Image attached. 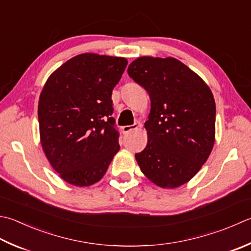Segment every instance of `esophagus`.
Instances as JSON below:
<instances>
[{
    "label": "esophagus",
    "mask_w": 251,
    "mask_h": 251,
    "mask_svg": "<svg viewBox=\"0 0 251 251\" xmlns=\"http://www.w3.org/2000/svg\"><path fill=\"white\" fill-rule=\"evenodd\" d=\"M137 128H138V125L134 124V125L124 126L122 129H123V132H124V134H128V132H130L131 130H135V129H137Z\"/></svg>",
    "instance_id": "obj_1"
}]
</instances>
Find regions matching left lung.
<instances>
[{"label": "left lung", "instance_id": "8db88e82", "mask_svg": "<svg viewBox=\"0 0 251 251\" xmlns=\"http://www.w3.org/2000/svg\"><path fill=\"white\" fill-rule=\"evenodd\" d=\"M129 77L148 92L146 148L135 154L142 173L161 188L189 181L208 160L215 140V101L198 74L174 57L141 56Z\"/></svg>", "mask_w": 251, "mask_h": 251}]
</instances>
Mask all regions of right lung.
<instances>
[{"label":"right lung","instance_id":"right-lung-1","mask_svg":"<svg viewBox=\"0 0 251 251\" xmlns=\"http://www.w3.org/2000/svg\"><path fill=\"white\" fill-rule=\"evenodd\" d=\"M125 57L83 53L54 71L40 93V142L53 170L66 183L87 187L104 176L120 150L112 90Z\"/></svg>","mask_w":251,"mask_h":251}]
</instances>
